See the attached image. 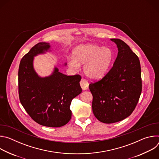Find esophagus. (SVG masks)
<instances>
[{
    "label": "esophagus",
    "instance_id": "esophagus-1",
    "mask_svg": "<svg viewBox=\"0 0 159 159\" xmlns=\"http://www.w3.org/2000/svg\"><path fill=\"white\" fill-rule=\"evenodd\" d=\"M80 86H81L82 89L84 90H87V89H88V87H89V83H88V82H87L86 80L84 79H82L80 80Z\"/></svg>",
    "mask_w": 159,
    "mask_h": 159
}]
</instances>
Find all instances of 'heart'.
Wrapping results in <instances>:
<instances>
[{
    "mask_svg": "<svg viewBox=\"0 0 159 159\" xmlns=\"http://www.w3.org/2000/svg\"><path fill=\"white\" fill-rule=\"evenodd\" d=\"M74 58L69 61L71 69L77 70L80 64L84 63V72L91 79H102L107 72L113 58V53L108 48H101L96 44L80 45L73 51Z\"/></svg>",
    "mask_w": 159,
    "mask_h": 159,
    "instance_id": "heart-1",
    "label": "heart"
}]
</instances>
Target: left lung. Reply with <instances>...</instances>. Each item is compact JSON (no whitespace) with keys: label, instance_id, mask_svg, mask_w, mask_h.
Returning a JSON list of instances; mask_svg holds the SVG:
<instances>
[{"label":"left lung","instance_id":"left-lung-1","mask_svg":"<svg viewBox=\"0 0 159 159\" xmlns=\"http://www.w3.org/2000/svg\"><path fill=\"white\" fill-rule=\"evenodd\" d=\"M118 48L112 67L98 82L90 83L93 111L104 123H113L128 117L140 99L142 89L140 63L138 56L120 39H111Z\"/></svg>","mask_w":159,"mask_h":159}]
</instances>
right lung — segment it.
<instances>
[{"label": "right lung", "instance_id": "obj_1", "mask_svg": "<svg viewBox=\"0 0 159 159\" xmlns=\"http://www.w3.org/2000/svg\"><path fill=\"white\" fill-rule=\"evenodd\" d=\"M50 48L48 43H39L22 58L18 71L19 97L35 122L57 128L65 125L71 119V102L82 92L81 76L66 75L55 68L50 76L39 77L33 69L34 57Z\"/></svg>", "mask_w": 159, "mask_h": 159}]
</instances>
